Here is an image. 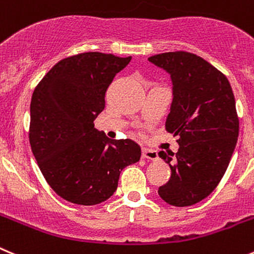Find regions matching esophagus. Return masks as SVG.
Masks as SVG:
<instances>
[{
    "label": "esophagus",
    "mask_w": 254,
    "mask_h": 254,
    "mask_svg": "<svg viewBox=\"0 0 254 254\" xmlns=\"http://www.w3.org/2000/svg\"><path fill=\"white\" fill-rule=\"evenodd\" d=\"M142 157L149 159V161H156V159H158V153H157V151H153V149L143 148L142 149Z\"/></svg>",
    "instance_id": "obj_1"
}]
</instances>
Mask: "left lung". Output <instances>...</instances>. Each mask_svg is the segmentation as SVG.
Returning <instances> with one entry per match:
<instances>
[{
    "label": "left lung",
    "instance_id": "left-lung-1",
    "mask_svg": "<svg viewBox=\"0 0 254 254\" xmlns=\"http://www.w3.org/2000/svg\"><path fill=\"white\" fill-rule=\"evenodd\" d=\"M148 61L172 77L166 131L178 136L180 144L176 154L158 153L171 167V178L158 194L172 206H192L218 186L237 143L240 120L233 91L219 69L194 53L166 52Z\"/></svg>",
    "mask_w": 254,
    "mask_h": 254
}]
</instances>
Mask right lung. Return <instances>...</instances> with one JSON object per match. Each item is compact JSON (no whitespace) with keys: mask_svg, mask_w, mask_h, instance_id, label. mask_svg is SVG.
<instances>
[{"mask_svg":"<svg viewBox=\"0 0 254 254\" xmlns=\"http://www.w3.org/2000/svg\"><path fill=\"white\" fill-rule=\"evenodd\" d=\"M132 57L83 52L57 62L38 82L28 129L37 165L60 197L93 206L116 192L121 171L141 158L132 139H108L93 121L106 91Z\"/></svg>","mask_w":254,"mask_h":254,"instance_id":"add662e5","label":"right lung"}]
</instances>
